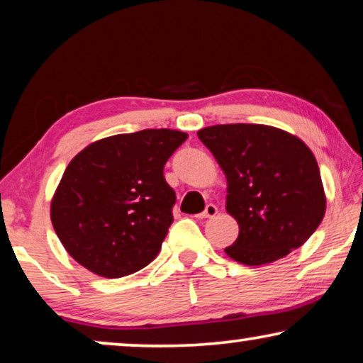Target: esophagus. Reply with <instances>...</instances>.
<instances>
[{"instance_id": "34e87169", "label": "esophagus", "mask_w": 363, "mask_h": 363, "mask_svg": "<svg viewBox=\"0 0 363 363\" xmlns=\"http://www.w3.org/2000/svg\"><path fill=\"white\" fill-rule=\"evenodd\" d=\"M218 215V208L215 206V205H206V208H205V211L203 213H200V215H198V218H215Z\"/></svg>"}]
</instances>
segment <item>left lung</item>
Wrapping results in <instances>:
<instances>
[{
    "label": "left lung",
    "instance_id": "8db88e82",
    "mask_svg": "<svg viewBox=\"0 0 363 363\" xmlns=\"http://www.w3.org/2000/svg\"><path fill=\"white\" fill-rule=\"evenodd\" d=\"M198 138L226 177V211L240 235L225 252L246 266L269 264L304 245L325 215V193L311 148L261 123H225Z\"/></svg>",
    "mask_w": 363,
    "mask_h": 363
}]
</instances>
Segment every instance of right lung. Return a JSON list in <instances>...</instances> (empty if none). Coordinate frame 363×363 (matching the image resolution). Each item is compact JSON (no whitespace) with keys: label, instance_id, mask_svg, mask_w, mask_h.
<instances>
[{"label":"right lung","instance_id":"right-lung-1","mask_svg":"<svg viewBox=\"0 0 363 363\" xmlns=\"http://www.w3.org/2000/svg\"><path fill=\"white\" fill-rule=\"evenodd\" d=\"M186 137L172 128L118 133L72 158L54 191L51 221L74 261L117 279L155 259L177 200L163 167Z\"/></svg>","mask_w":363,"mask_h":363}]
</instances>
